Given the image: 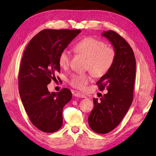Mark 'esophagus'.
<instances>
[{
  "instance_id": "esophagus-1",
  "label": "esophagus",
  "mask_w": 156,
  "mask_h": 156,
  "mask_svg": "<svg viewBox=\"0 0 156 156\" xmlns=\"http://www.w3.org/2000/svg\"><path fill=\"white\" fill-rule=\"evenodd\" d=\"M75 96L76 97H79V98H86V97L85 96V95L80 93V92H75Z\"/></svg>"
}]
</instances>
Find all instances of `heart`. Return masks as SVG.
I'll return each instance as SVG.
<instances>
[{
  "label": "heart",
  "mask_w": 156,
  "mask_h": 156,
  "mask_svg": "<svg viewBox=\"0 0 156 156\" xmlns=\"http://www.w3.org/2000/svg\"><path fill=\"white\" fill-rule=\"evenodd\" d=\"M75 52L88 58L87 68L93 75L101 76L110 70L115 58V51L105 44L96 38L88 37L83 38L74 46ZM70 53L67 49L63 50L59 55V64L62 67H66L69 64ZM92 80L88 74L73 75L69 83L76 88L83 89Z\"/></svg>",
  "instance_id": "1"
}]
</instances>
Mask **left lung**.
I'll use <instances>...</instances> for the list:
<instances>
[{
  "label": "left lung",
  "instance_id": "left-lung-1",
  "mask_svg": "<svg viewBox=\"0 0 156 156\" xmlns=\"http://www.w3.org/2000/svg\"><path fill=\"white\" fill-rule=\"evenodd\" d=\"M115 51L114 62L97 84L100 90L106 88L101 101L93 99L94 107L88 117L90 127L94 132L107 133L121 122L133 101L136 76V59L132 48L124 38L113 31H103Z\"/></svg>",
  "mask_w": 156,
  "mask_h": 156
}]
</instances>
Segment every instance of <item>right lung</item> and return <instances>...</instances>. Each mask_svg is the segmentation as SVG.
Segmentation results:
<instances>
[{
	"label": "right lung",
	"mask_w": 156,
	"mask_h": 156,
	"mask_svg": "<svg viewBox=\"0 0 156 156\" xmlns=\"http://www.w3.org/2000/svg\"><path fill=\"white\" fill-rule=\"evenodd\" d=\"M81 30L44 29L30 41L24 52L18 76L22 103L30 121L44 132L62 126V111L72 99L67 88L50 92L47 85L60 71L59 55Z\"/></svg>",
	"instance_id": "1"
}]
</instances>
